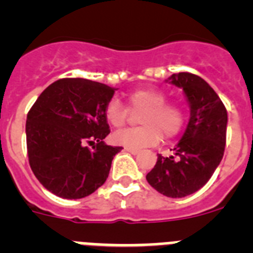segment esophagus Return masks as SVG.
Wrapping results in <instances>:
<instances>
[{
    "instance_id": "obj_1",
    "label": "esophagus",
    "mask_w": 253,
    "mask_h": 253,
    "mask_svg": "<svg viewBox=\"0 0 253 253\" xmlns=\"http://www.w3.org/2000/svg\"><path fill=\"white\" fill-rule=\"evenodd\" d=\"M125 149H126V152H129V153H131V154L139 153V151H138V149H131V148H125Z\"/></svg>"
}]
</instances>
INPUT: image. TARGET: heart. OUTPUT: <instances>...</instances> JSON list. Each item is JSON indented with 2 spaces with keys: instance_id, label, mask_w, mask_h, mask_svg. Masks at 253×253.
<instances>
[{
  "instance_id": "b5f03b06",
  "label": "heart",
  "mask_w": 253,
  "mask_h": 253,
  "mask_svg": "<svg viewBox=\"0 0 253 253\" xmlns=\"http://www.w3.org/2000/svg\"><path fill=\"white\" fill-rule=\"evenodd\" d=\"M166 101V96L151 87H142L128 93V104L131 109H143L139 115L140 126L116 131L113 140L119 146L139 149L153 146L161 137L171 138L184 125V110L177 104ZM107 123L120 128L128 119V109L113 99L105 107Z\"/></svg>"
}]
</instances>
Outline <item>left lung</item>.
Masks as SVG:
<instances>
[{
    "instance_id": "8db88e82",
    "label": "left lung",
    "mask_w": 253,
    "mask_h": 253,
    "mask_svg": "<svg viewBox=\"0 0 253 253\" xmlns=\"http://www.w3.org/2000/svg\"><path fill=\"white\" fill-rule=\"evenodd\" d=\"M166 81L182 88L190 119L184 135L172 149L173 154H158L156 166L146 178L158 193L184 198L202 189L222 161L228 116L222 100L202 77L180 72Z\"/></svg>"
}]
</instances>
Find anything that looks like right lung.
<instances>
[{"label":"right lung","instance_id":"1","mask_svg":"<svg viewBox=\"0 0 253 253\" xmlns=\"http://www.w3.org/2000/svg\"><path fill=\"white\" fill-rule=\"evenodd\" d=\"M115 90L84 78H62L31 106L26 118L29 163L54 195L81 199L106 181L114 156L122 151L104 142L110 133L105 107Z\"/></svg>","mask_w":253,"mask_h":253}]
</instances>
